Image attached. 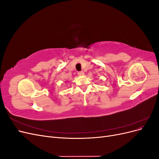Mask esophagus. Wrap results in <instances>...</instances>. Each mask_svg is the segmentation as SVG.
Returning <instances> with one entry per match:
<instances>
[{"instance_id": "esophagus-1", "label": "esophagus", "mask_w": 159, "mask_h": 159, "mask_svg": "<svg viewBox=\"0 0 159 159\" xmlns=\"http://www.w3.org/2000/svg\"><path fill=\"white\" fill-rule=\"evenodd\" d=\"M78 74L79 75H84V72L83 71H80L78 72Z\"/></svg>"}]
</instances>
